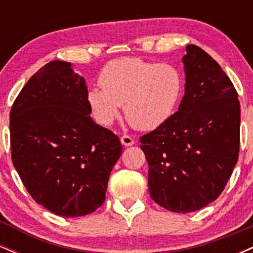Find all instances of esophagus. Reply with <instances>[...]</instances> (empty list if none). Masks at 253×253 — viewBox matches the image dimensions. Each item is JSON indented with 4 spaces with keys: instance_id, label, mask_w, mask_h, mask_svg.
<instances>
[{
    "instance_id": "esophagus-1",
    "label": "esophagus",
    "mask_w": 253,
    "mask_h": 253,
    "mask_svg": "<svg viewBox=\"0 0 253 253\" xmlns=\"http://www.w3.org/2000/svg\"><path fill=\"white\" fill-rule=\"evenodd\" d=\"M120 140H121V144H123L124 146H132V145L134 144V140H133V139L127 134H124L123 136H121Z\"/></svg>"
}]
</instances>
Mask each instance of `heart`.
Masks as SVG:
<instances>
[{
	"mask_svg": "<svg viewBox=\"0 0 253 253\" xmlns=\"http://www.w3.org/2000/svg\"><path fill=\"white\" fill-rule=\"evenodd\" d=\"M90 88L86 102L97 124L110 126L124 106L128 123L138 129H153L175 110L183 91V76L175 65L138 57L109 62Z\"/></svg>",
	"mask_w": 253,
	"mask_h": 253,
	"instance_id": "obj_1",
	"label": "heart"
}]
</instances>
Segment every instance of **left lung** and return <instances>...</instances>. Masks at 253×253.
I'll return each mask as SVG.
<instances>
[{"instance_id":"obj_1","label":"left lung","mask_w":253,"mask_h":253,"mask_svg":"<svg viewBox=\"0 0 253 253\" xmlns=\"http://www.w3.org/2000/svg\"><path fill=\"white\" fill-rule=\"evenodd\" d=\"M185 94L178 112L141 135L155 202L190 213L220 196L239 157L240 104L221 66L196 45L183 57Z\"/></svg>"}]
</instances>
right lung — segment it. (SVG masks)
<instances>
[{
  "mask_svg": "<svg viewBox=\"0 0 253 253\" xmlns=\"http://www.w3.org/2000/svg\"><path fill=\"white\" fill-rule=\"evenodd\" d=\"M84 78L53 60L30 78L10 110L11 161L30 195L65 217L94 213L106 199L120 139L90 118Z\"/></svg>",
  "mask_w": 253,
  "mask_h": 253,
  "instance_id": "obj_1",
  "label": "right lung"
}]
</instances>
